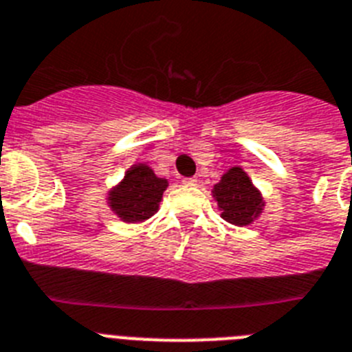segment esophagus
I'll list each match as a JSON object with an SVG mask.
<instances>
[{
  "mask_svg": "<svg viewBox=\"0 0 352 352\" xmlns=\"http://www.w3.org/2000/svg\"><path fill=\"white\" fill-rule=\"evenodd\" d=\"M182 182H184L186 186H197L198 184V179H197V177H188V179H184V180H182Z\"/></svg>",
  "mask_w": 352,
  "mask_h": 352,
  "instance_id": "1",
  "label": "esophagus"
}]
</instances>
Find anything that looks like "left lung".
<instances>
[{
  "label": "left lung",
  "mask_w": 352,
  "mask_h": 352,
  "mask_svg": "<svg viewBox=\"0 0 352 352\" xmlns=\"http://www.w3.org/2000/svg\"><path fill=\"white\" fill-rule=\"evenodd\" d=\"M212 197L218 201L221 218L237 227L253 223L264 210L261 191L239 166H232L227 173H223L221 180L212 188Z\"/></svg>",
  "instance_id": "left-lung-1"
}]
</instances>
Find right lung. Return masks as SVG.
Returning <instances> with one entry per match:
<instances>
[{"label": "right lung", "instance_id": "right-lung-1", "mask_svg": "<svg viewBox=\"0 0 352 352\" xmlns=\"http://www.w3.org/2000/svg\"><path fill=\"white\" fill-rule=\"evenodd\" d=\"M168 180L154 173L151 166L138 163L131 166L122 182L109 191L111 210L125 223H142L159 209Z\"/></svg>", "mask_w": 352, "mask_h": 352}]
</instances>
